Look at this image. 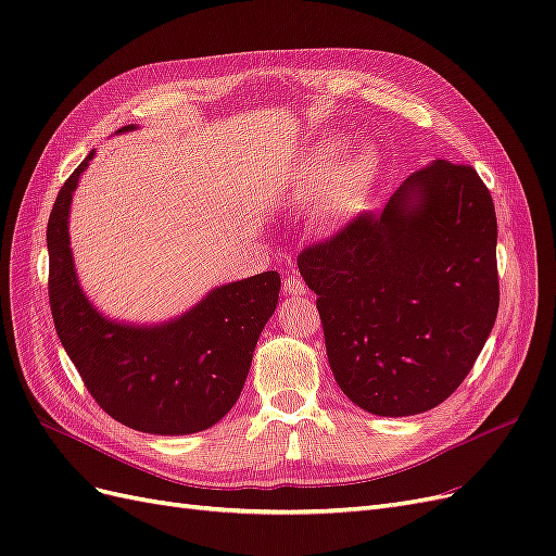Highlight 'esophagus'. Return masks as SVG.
Here are the masks:
<instances>
[{"label":"esophagus","instance_id":"esophagus-1","mask_svg":"<svg viewBox=\"0 0 556 556\" xmlns=\"http://www.w3.org/2000/svg\"><path fill=\"white\" fill-rule=\"evenodd\" d=\"M282 292L292 294V296H301V294H306V285H304V280L296 278V276H288V278H285Z\"/></svg>","mask_w":556,"mask_h":556}]
</instances>
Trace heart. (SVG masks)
<instances>
[{
    "label": "heart",
    "instance_id": "obj_1",
    "mask_svg": "<svg viewBox=\"0 0 556 556\" xmlns=\"http://www.w3.org/2000/svg\"><path fill=\"white\" fill-rule=\"evenodd\" d=\"M339 143H329L301 169L294 188V204H313L319 197V215L325 225L341 223L357 211L378 178V157L374 150L355 148L339 157Z\"/></svg>",
    "mask_w": 556,
    "mask_h": 556
}]
</instances>
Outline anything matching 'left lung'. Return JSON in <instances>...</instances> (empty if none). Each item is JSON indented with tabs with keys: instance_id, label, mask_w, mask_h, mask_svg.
I'll use <instances>...</instances> for the list:
<instances>
[{
	"instance_id": "8db88e82",
	"label": "left lung",
	"mask_w": 556,
	"mask_h": 556,
	"mask_svg": "<svg viewBox=\"0 0 556 556\" xmlns=\"http://www.w3.org/2000/svg\"><path fill=\"white\" fill-rule=\"evenodd\" d=\"M296 264L317 294L333 378L371 415L439 406L496 323V213L473 166L433 160L380 213H362Z\"/></svg>"
}]
</instances>
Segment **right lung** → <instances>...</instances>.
<instances>
[{"mask_svg": "<svg viewBox=\"0 0 556 556\" xmlns=\"http://www.w3.org/2000/svg\"><path fill=\"white\" fill-rule=\"evenodd\" d=\"M92 157L94 150L62 185L46 231L48 296L60 341L92 399L121 425L157 435L204 431L243 390L252 352L278 304L280 276L264 271L220 285L166 323H121L99 313L80 288L70 241L74 190Z\"/></svg>", "mask_w": 556, "mask_h": 556, "instance_id": "right-lung-1", "label": "right lung"}]
</instances>
